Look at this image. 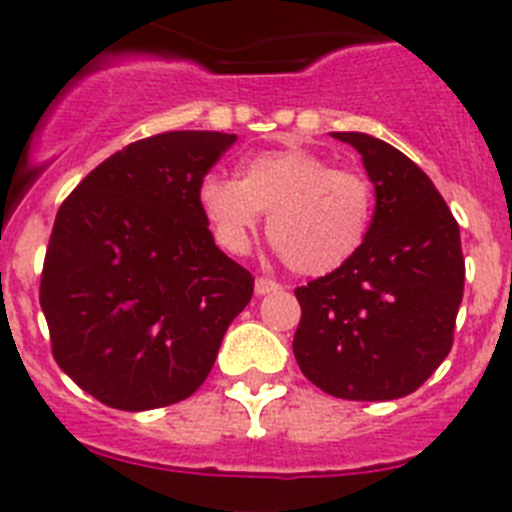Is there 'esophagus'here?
Listing matches in <instances>:
<instances>
[{
	"label": "esophagus",
	"instance_id": "34e87169",
	"mask_svg": "<svg viewBox=\"0 0 512 512\" xmlns=\"http://www.w3.org/2000/svg\"><path fill=\"white\" fill-rule=\"evenodd\" d=\"M253 289H256V295L264 297V295H274V292H279V289H282V284L274 282V279L259 277L256 279V284H253Z\"/></svg>",
	"mask_w": 512,
	"mask_h": 512
}]
</instances>
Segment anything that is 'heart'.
Returning <instances> with one entry per match:
<instances>
[{"instance_id": "obj_1", "label": "heart", "mask_w": 512, "mask_h": 512, "mask_svg": "<svg viewBox=\"0 0 512 512\" xmlns=\"http://www.w3.org/2000/svg\"><path fill=\"white\" fill-rule=\"evenodd\" d=\"M197 200L215 241L230 253L251 248L261 212H269L271 246L305 277L341 269L364 246L374 215V189L364 174L333 169L302 146L253 153L241 179L210 171Z\"/></svg>"}]
</instances>
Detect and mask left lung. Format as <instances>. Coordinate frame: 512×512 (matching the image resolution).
Wrapping results in <instances>:
<instances>
[{"instance_id": "left-lung-1", "label": "left lung", "mask_w": 512, "mask_h": 512, "mask_svg": "<svg viewBox=\"0 0 512 512\" xmlns=\"http://www.w3.org/2000/svg\"><path fill=\"white\" fill-rule=\"evenodd\" d=\"M359 151L374 184L364 246L297 287L292 351L315 387L341 400L415 392L451 351L464 295L461 235L449 205L405 153L366 133H330Z\"/></svg>"}]
</instances>
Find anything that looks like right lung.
Listing matches in <instances>:
<instances>
[{"instance_id":"add662e5","label":"right lung","mask_w":512,"mask_h":512,"mask_svg":"<svg viewBox=\"0 0 512 512\" xmlns=\"http://www.w3.org/2000/svg\"><path fill=\"white\" fill-rule=\"evenodd\" d=\"M235 140L174 130L130 143L58 210L40 307L58 366L110 408L140 413L192 395L251 302L253 277L215 246L197 200Z\"/></svg>"}]
</instances>
